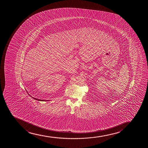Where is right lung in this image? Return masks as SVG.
<instances>
[{
  "instance_id": "1",
  "label": "right lung",
  "mask_w": 148,
  "mask_h": 148,
  "mask_svg": "<svg viewBox=\"0 0 148 148\" xmlns=\"http://www.w3.org/2000/svg\"><path fill=\"white\" fill-rule=\"evenodd\" d=\"M34 98V99H35V100H38V101H48V100H40V99H36V98Z\"/></svg>"
}]
</instances>
